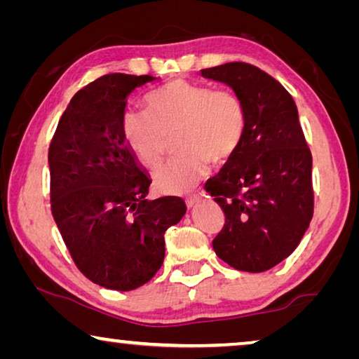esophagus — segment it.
Returning a JSON list of instances; mask_svg holds the SVG:
<instances>
[{
  "label": "esophagus",
  "mask_w": 359,
  "mask_h": 359,
  "mask_svg": "<svg viewBox=\"0 0 359 359\" xmlns=\"http://www.w3.org/2000/svg\"><path fill=\"white\" fill-rule=\"evenodd\" d=\"M199 201H201V196H199V194H191V196L187 198V205L188 208H194Z\"/></svg>",
  "instance_id": "1"
}]
</instances>
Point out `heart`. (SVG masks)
<instances>
[{
	"label": "heart",
	"instance_id": "obj_1",
	"mask_svg": "<svg viewBox=\"0 0 359 359\" xmlns=\"http://www.w3.org/2000/svg\"><path fill=\"white\" fill-rule=\"evenodd\" d=\"M149 112H128L123 136L145 165L165 155L168 139L177 133L184 150L155 171V185L165 193H185L201 180L209 160L226 161L242 142L247 112L233 90L175 79L147 96Z\"/></svg>",
	"mask_w": 359,
	"mask_h": 359
}]
</instances>
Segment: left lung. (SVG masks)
<instances>
[{
  "label": "left lung",
  "instance_id": "left-lung-1",
  "mask_svg": "<svg viewBox=\"0 0 359 359\" xmlns=\"http://www.w3.org/2000/svg\"><path fill=\"white\" fill-rule=\"evenodd\" d=\"M201 76L233 88L247 112L238 150L205 184L226 217L212 245L231 267L258 274L288 258L311 224V150L293 98L267 72L233 62Z\"/></svg>",
  "mask_w": 359,
  "mask_h": 359
}]
</instances>
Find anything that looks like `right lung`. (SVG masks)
Masks as SVG:
<instances>
[{
	"instance_id": "obj_1",
	"label": "right lung",
	"mask_w": 359,
	"mask_h": 359,
	"mask_svg": "<svg viewBox=\"0 0 359 359\" xmlns=\"http://www.w3.org/2000/svg\"><path fill=\"white\" fill-rule=\"evenodd\" d=\"M160 77L102 76L72 96L48 149L50 205L79 271L107 290L131 291L165 259V233L184 199L149 201L151 179L123 136L128 96Z\"/></svg>"
}]
</instances>
